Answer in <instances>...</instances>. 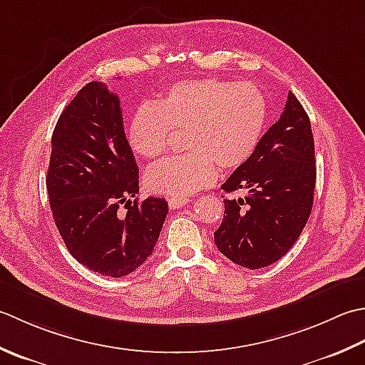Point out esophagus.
I'll return each mask as SVG.
<instances>
[{
	"label": "esophagus",
	"instance_id": "esophagus-1",
	"mask_svg": "<svg viewBox=\"0 0 365 365\" xmlns=\"http://www.w3.org/2000/svg\"><path fill=\"white\" fill-rule=\"evenodd\" d=\"M190 202L189 197H170L168 198V206L173 207V210H180L184 205H187Z\"/></svg>",
	"mask_w": 365,
	"mask_h": 365
}]
</instances>
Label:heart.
I'll list each match as a JSON object with an SVG mask.
<instances>
[{
    "label": "heart",
    "mask_w": 365,
    "mask_h": 365,
    "mask_svg": "<svg viewBox=\"0 0 365 365\" xmlns=\"http://www.w3.org/2000/svg\"><path fill=\"white\" fill-rule=\"evenodd\" d=\"M267 102L252 83L217 78L187 80L168 88L155 106H141L130 118L129 145L141 158H160L175 133H187V153L154 163L145 184L158 195L185 197L211 185L219 167L244 165L259 145Z\"/></svg>",
    "instance_id": "heart-1"
}]
</instances>
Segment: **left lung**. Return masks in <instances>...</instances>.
Returning <instances> with one entry per match:
<instances>
[{"mask_svg":"<svg viewBox=\"0 0 365 365\" xmlns=\"http://www.w3.org/2000/svg\"><path fill=\"white\" fill-rule=\"evenodd\" d=\"M315 145L306 110L289 91L284 113L259 140L254 155L222 184L225 212L214 242L233 263L266 267L293 247L314 205Z\"/></svg>","mask_w":365,"mask_h":365,"instance_id":"1","label":"left lung"}]
</instances>
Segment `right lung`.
Masks as SVG:
<instances>
[{"mask_svg":"<svg viewBox=\"0 0 365 365\" xmlns=\"http://www.w3.org/2000/svg\"><path fill=\"white\" fill-rule=\"evenodd\" d=\"M47 192L71 255L107 277L128 276L146 262L168 212L165 198L130 202L138 193V167L120 99L99 81L81 88L59 116Z\"/></svg>","mask_w":365,"mask_h":365,"instance_id":"add662e5","label":"right lung"}]
</instances>
